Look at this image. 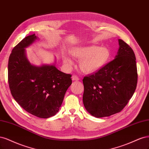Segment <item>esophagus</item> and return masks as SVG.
<instances>
[{
  "label": "esophagus",
  "instance_id": "esophagus-1",
  "mask_svg": "<svg viewBox=\"0 0 149 149\" xmlns=\"http://www.w3.org/2000/svg\"><path fill=\"white\" fill-rule=\"evenodd\" d=\"M72 79L73 80H79V77L76 75H73L72 76Z\"/></svg>",
  "mask_w": 149,
  "mask_h": 149
}]
</instances>
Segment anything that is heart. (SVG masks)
I'll list each match as a JSON object with an SVG mask.
<instances>
[{
    "instance_id": "1",
    "label": "heart",
    "mask_w": 149,
    "mask_h": 149,
    "mask_svg": "<svg viewBox=\"0 0 149 149\" xmlns=\"http://www.w3.org/2000/svg\"><path fill=\"white\" fill-rule=\"evenodd\" d=\"M72 54L81 59L79 66L81 70L85 73H92L107 64L110 57V52L105 47L92 45L75 48L72 51ZM62 58L66 65L72 64V60L68 55L64 54Z\"/></svg>"
}]
</instances>
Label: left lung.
Here are the masks:
<instances>
[{"instance_id": "1", "label": "left lung", "mask_w": 149, "mask_h": 149, "mask_svg": "<svg viewBox=\"0 0 149 149\" xmlns=\"http://www.w3.org/2000/svg\"><path fill=\"white\" fill-rule=\"evenodd\" d=\"M118 41L116 58L83 79L84 107L96 118L109 116L122 111L137 87L135 54L126 42Z\"/></svg>"}]
</instances>
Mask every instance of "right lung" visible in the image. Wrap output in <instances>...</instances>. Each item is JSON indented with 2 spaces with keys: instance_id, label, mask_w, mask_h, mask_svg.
Instances as JSON below:
<instances>
[{
  "instance_id": "add662e5",
  "label": "right lung",
  "mask_w": 149,
  "mask_h": 149,
  "mask_svg": "<svg viewBox=\"0 0 149 149\" xmlns=\"http://www.w3.org/2000/svg\"><path fill=\"white\" fill-rule=\"evenodd\" d=\"M33 34L25 37L13 47L8 64V81L13 98L29 113L48 118L59 111L72 75L54 65L36 67L26 59L25 48L35 41Z\"/></svg>"
}]
</instances>
